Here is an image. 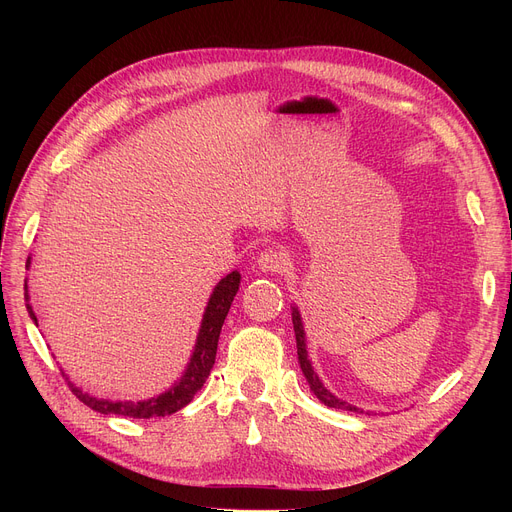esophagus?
<instances>
[{
  "label": "esophagus",
  "mask_w": 512,
  "mask_h": 512,
  "mask_svg": "<svg viewBox=\"0 0 512 512\" xmlns=\"http://www.w3.org/2000/svg\"><path fill=\"white\" fill-rule=\"evenodd\" d=\"M257 267L261 272H284L288 267V257L282 251L267 249L259 255Z\"/></svg>",
  "instance_id": "34e87169"
}]
</instances>
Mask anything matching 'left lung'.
<instances>
[{
	"label": "left lung",
	"instance_id": "1",
	"mask_svg": "<svg viewBox=\"0 0 512 512\" xmlns=\"http://www.w3.org/2000/svg\"><path fill=\"white\" fill-rule=\"evenodd\" d=\"M292 326H294V336H297V355H299V363H301V369L305 373V378L313 390V394L324 402V405L332 407V409H342V411H353V413H363L361 409L348 405V402H342L340 398H336L332 392H328L324 388V384L319 382L317 373L313 371L309 359H307V348H305V330H303V321H301V315L297 309H292Z\"/></svg>",
	"mask_w": 512,
	"mask_h": 512
}]
</instances>
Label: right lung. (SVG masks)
<instances>
[{"mask_svg":"<svg viewBox=\"0 0 512 512\" xmlns=\"http://www.w3.org/2000/svg\"><path fill=\"white\" fill-rule=\"evenodd\" d=\"M238 284H240V274L232 272L226 278H222L218 286H215L211 299L207 303L205 315H203V324H201V330H199V338H197V346H195L191 365H188V369L180 378V382L172 390H168L166 394H161V396L151 398V400L137 402V405H134V402H112V400L93 398L85 392H80L72 384H70V390L76 394L78 400H83L87 407H91L93 411L103 413V415H124V417H134V419H149V417H166V415H172V413L180 411L203 388L207 375H209V371L215 363L220 332H222V326H224V319L230 311V305L236 297ZM24 290H26V286H24ZM24 297L29 299V294H24ZM26 309H29L31 319L37 324V317H35L31 305H26Z\"/></svg>","mask_w":512,"mask_h":512,"instance_id":"right-lung-1","label":"right lung"}]
</instances>
